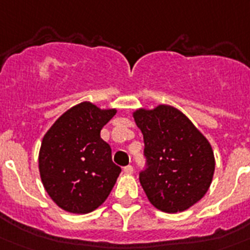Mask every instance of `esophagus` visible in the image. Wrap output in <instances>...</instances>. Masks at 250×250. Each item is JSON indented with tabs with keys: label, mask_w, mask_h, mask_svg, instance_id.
<instances>
[{
	"label": "esophagus",
	"mask_w": 250,
	"mask_h": 250,
	"mask_svg": "<svg viewBox=\"0 0 250 250\" xmlns=\"http://www.w3.org/2000/svg\"><path fill=\"white\" fill-rule=\"evenodd\" d=\"M133 171H134V167L130 166V165H127V166L124 167V172H125V174H127V175L133 174Z\"/></svg>",
	"instance_id": "1"
}]
</instances>
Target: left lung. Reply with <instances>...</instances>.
I'll return each mask as SVG.
<instances>
[{
    "label": "left lung",
    "mask_w": 250,
    "mask_h": 250,
    "mask_svg": "<svg viewBox=\"0 0 250 250\" xmlns=\"http://www.w3.org/2000/svg\"><path fill=\"white\" fill-rule=\"evenodd\" d=\"M143 134L146 168L139 180L162 212H183L207 193L214 172L211 144L184 113L167 104L133 112Z\"/></svg>",
    "instance_id": "1"
}]
</instances>
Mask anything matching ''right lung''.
<instances>
[{"mask_svg":"<svg viewBox=\"0 0 250 250\" xmlns=\"http://www.w3.org/2000/svg\"><path fill=\"white\" fill-rule=\"evenodd\" d=\"M116 110L82 102L62 113L43 137L39 174L53 202L70 213H89L110 195L121 168L101 130Z\"/></svg>","mask_w":250,"mask_h":250,"instance_id":"add662e5","label":"right lung"}]
</instances>
